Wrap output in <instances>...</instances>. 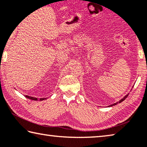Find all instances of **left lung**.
Instances as JSON below:
<instances>
[{
	"instance_id": "1",
	"label": "left lung",
	"mask_w": 147,
	"mask_h": 147,
	"mask_svg": "<svg viewBox=\"0 0 147 147\" xmlns=\"http://www.w3.org/2000/svg\"><path fill=\"white\" fill-rule=\"evenodd\" d=\"M128 95H129V94H127L126 95H125V96H124V97H123V98H122V99H120V101H118V102H116V103H114V104H113V105H109V107H113V106H114V105H116V104H118V103H120L121 102H122L123 101H124V100L127 98V97L128 96Z\"/></svg>"
}]
</instances>
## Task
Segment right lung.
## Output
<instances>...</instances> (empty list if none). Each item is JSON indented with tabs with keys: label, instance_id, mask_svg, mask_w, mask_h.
I'll return each instance as SVG.
<instances>
[{
	"label": "right lung",
	"instance_id": "obj_1",
	"mask_svg": "<svg viewBox=\"0 0 147 147\" xmlns=\"http://www.w3.org/2000/svg\"><path fill=\"white\" fill-rule=\"evenodd\" d=\"M25 97H27V98L29 99H31V100H34V101H38V99L36 98V97H30V96H28V95H25ZM46 99V98H40V101H42V100H45Z\"/></svg>",
	"mask_w": 147,
	"mask_h": 147
}]
</instances>
